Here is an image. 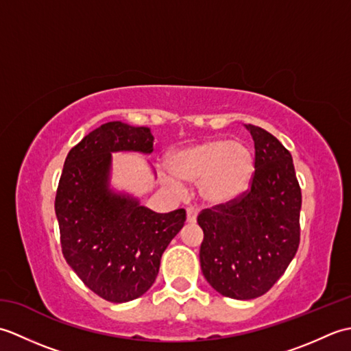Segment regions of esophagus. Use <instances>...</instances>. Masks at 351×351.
<instances>
[{
  "label": "esophagus",
  "mask_w": 351,
  "mask_h": 351,
  "mask_svg": "<svg viewBox=\"0 0 351 351\" xmlns=\"http://www.w3.org/2000/svg\"><path fill=\"white\" fill-rule=\"evenodd\" d=\"M197 217V210L195 206H189L187 208V221L189 223H195Z\"/></svg>",
  "instance_id": "esophagus-1"
}]
</instances>
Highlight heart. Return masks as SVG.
<instances>
[{
	"label": "heart",
	"instance_id": "b5f03b06",
	"mask_svg": "<svg viewBox=\"0 0 351 351\" xmlns=\"http://www.w3.org/2000/svg\"><path fill=\"white\" fill-rule=\"evenodd\" d=\"M170 173L196 182L199 195L210 204L235 199L247 189L253 175V155L241 141L211 138L167 156Z\"/></svg>",
	"mask_w": 351,
	"mask_h": 351
}]
</instances>
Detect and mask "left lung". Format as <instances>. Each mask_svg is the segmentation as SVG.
Wrapping results in <instances>:
<instances>
[{
	"label": "left lung",
	"instance_id": "obj_1",
	"mask_svg": "<svg viewBox=\"0 0 351 351\" xmlns=\"http://www.w3.org/2000/svg\"><path fill=\"white\" fill-rule=\"evenodd\" d=\"M255 141V171L240 196L202 210L200 268L225 297L265 294L293 261L300 243L302 191L288 149L273 134L245 125Z\"/></svg>",
	"mask_w": 351,
	"mask_h": 351
}]
</instances>
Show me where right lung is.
<instances>
[{
    "instance_id": "1",
    "label": "right lung",
    "mask_w": 351,
    "mask_h": 351,
    "mask_svg": "<svg viewBox=\"0 0 351 351\" xmlns=\"http://www.w3.org/2000/svg\"><path fill=\"white\" fill-rule=\"evenodd\" d=\"M117 151L151 154V130L108 122L87 134L66 156L56 214L66 263L95 294L123 303L152 287L161 255L187 217L182 208L158 214L111 193V152Z\"/></svg>"
}]
</instances>
